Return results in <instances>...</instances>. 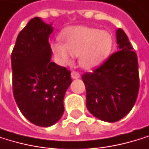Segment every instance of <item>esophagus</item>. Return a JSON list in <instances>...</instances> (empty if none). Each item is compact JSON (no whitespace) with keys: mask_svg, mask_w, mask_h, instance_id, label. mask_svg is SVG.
Listing matches in <instances>:
<instances>
[{"mask_svg":"<svg viewBox=\"0 0 149 149\" xmlns=\"http://www.w3.org/2000/svg\"><path fill=\"white\" fill-rule=\"evenodd\" d=\"M71 78L72 79H79V78H80V74L77 71H72L71 72Z\"/></svg>","mask_w":149,"mask_h":149,"instance_id":"esophagus-1","label":"esophagus"}]
</instances>
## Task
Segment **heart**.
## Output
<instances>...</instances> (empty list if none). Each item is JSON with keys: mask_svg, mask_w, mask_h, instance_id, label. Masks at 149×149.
<instances>
[{"mask_svg": "<svg viewBox=\"0 0 149 149\" xmlns=\"http://www.w3.org/2000/svg\"><path fill=\"white\" fill-rule=\"evenodd\" d=\"M64 43L55 41L52 51L61 64L72 63L74 56H79L84 69H92L101 64L110 54L113 38L109 31L85 25L67 28L62 34Z\"/></svg>", "mask_w": 149, "mask_h": 149, "instance_id": "1", "label": "heart"}]
</instances>
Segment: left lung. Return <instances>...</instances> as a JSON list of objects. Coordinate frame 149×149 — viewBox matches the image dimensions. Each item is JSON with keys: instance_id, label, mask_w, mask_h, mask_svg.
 I'll use <instances>...</instances> for the list:
<instances>
[{"instance_id": "obj_1", "label": "left lung", "mask_w": 149, "mask_h": 149, "mask_svg": "<svg viewBox=\"0 0 149 149\" xmlns=\"http://www.w3.org/2000/svg\"><path fill=\"white\" fill-rule=\"evenodd\" d=\"M118 51L93 72L82 75L86 89V108L100 120L113 123L132 109L140 87L138 58L127 35L116 30Z\"/></svg>"}]
</instances>
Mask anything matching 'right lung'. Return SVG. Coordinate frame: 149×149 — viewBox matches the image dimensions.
I'll use <instances>...</instances> for the list:
<instances>
[{
    "instance_id": "1",
    "label": "right lung",
    "mask_w": 149,
    "mask_h": 149,
    "mask_svg": "<svg viewBox=\"0 0 149 149\" xmlns=\"http://www.w3.org/2000/svg\"><path fill=\"white\" fill-rule=\"evenodd\" d=\"M52 24L31 19L20 31L11 54L12 86L21 113L38 126L55 125L64 111L63 98L70 71L51 62L48 38Z\"/></svg>"
}]
</instances>
